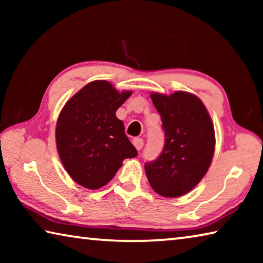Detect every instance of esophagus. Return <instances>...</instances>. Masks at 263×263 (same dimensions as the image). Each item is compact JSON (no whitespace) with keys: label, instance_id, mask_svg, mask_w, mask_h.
<instances>
[{"label":"esophagus","instance_id":"esophagus-1","mask_svg":"<svg viewBox=\"0 0 263 263\" xmlns=\"http://www.w3.org/2000/svg\"><path fill=\"white\" fill-rule=\"evenodd\" d=\"M132 142L138 151H140L142 148V146H144V140H142L141 138H135V139L132 140Z\"/></svg>","mask_w":263,"mask_h":263}]
</instances>
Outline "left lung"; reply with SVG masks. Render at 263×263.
<instances>
[{"label": "left lung", "mask_w": 263, "mask_h": 263, "mask_svg": "<svg viewBox=\"0 0 263 263\" xmlns=\"http://www.w3.org/2000/svg\"><path fill=\"white\" fill-rule=\"evenodd\" d=\"M151 99L161 116L164 146L145 163L151 186L163 197H180L199 183L215 152V128L202 101L190 92H153Z\"/></svg>", "instance_id": "8db88e82"}]
</instances>
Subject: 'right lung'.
<instances>
[{
  "label": "right lung",
  "instance_id": "obj_1",
  "mask_svg": "<svg viewBox=\"0 0 263 263\" xmlns=\"http://www.w3.org/2000/svg\"><path fill=\"white\" fill-rule=\"evenodd\" d=\"M132 91L119 92L97 80L79 90L61 110L57 122L58 153L69 176L88 189L112 180L124 159L138 152L116 111Z\"/></svg>",
  "mask_w": 263,
  "mask_h": 263
}]
</instances>
